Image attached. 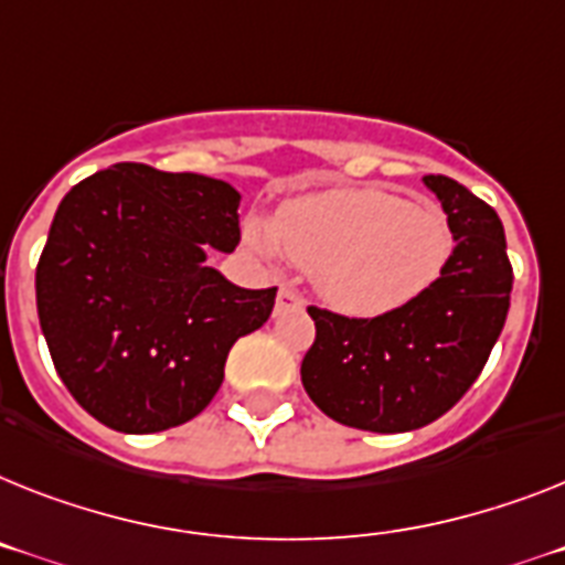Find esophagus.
<instances>
[{
	"label": "esophagus",
	"instance_id": "34e87169",
	"mask_svg": "<svg viewBox=\"0 0 565 565\" xmlns=\"http://www.w3.org/2000/svg\"><path fill=\"white\" fill-rule=\"evenodd\" d=\"M305 307V298L298 296L292 287H281L278 290V298H275V316H281V312H290V310H301Z\"/></svg>",
	"mask_w": 565,
	"mask_h": 565
}]
</instances>
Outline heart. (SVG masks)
<instances>
[{"mask_svg": "<svg viewBox=\"0 0 565 565\" xmlns=\"http://www.w3.org/2000/svg\"><path fill=\"white\" fill-rule=\"evenodd\" d=\"M246 241L260 255L284 249L292 264L310 269L321 301L353 319H379L414 305L439 281L454 253L443 212L411 206L376 186L292 198L273 226L249 221Z\"/></svg>", "mask_w": 565, "mask_h": 565, "instance_id": "heart-1", "label": "heart"}]
</instances>
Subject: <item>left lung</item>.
<instances>
[{
	"mask_svg": "<svg viewBox=\"0 0 565 565\" xmlns=\"http://www.w3.org/2000/svg\"><path fill=\"white\" fill-rule=\"evenodd\" d=\"M425 186L457 241L439 281L379 319L307 307L316 341L301 382L348 428L405 434L448 414L482 373L509 316L514 275L497 212L445 174H425Z\"/></svg>",
	"mask_w": 565,
	"mask_h": 565,
	"instance_id": "1",
	"label": "left lung"
}]
</instances>
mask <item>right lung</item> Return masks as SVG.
I'll use <instances>...</instances> for the list:
<instances>
[{
	"instance_id": "1",
	"label": "right lung",
	"mask_w": 565,
	"mask_h": 565,
	"mask_svg": "<svg viewBox=\"0 0 565 565\" xmlns=\"http://www.w3.org/2000/svg\"><path fill=\"white\" fill-rule=\"evenodd\" d=\"M226 180L114 163L60 203L36 264V312L63 385L120 434L194 419L275 287L244 290L206 264L241 241Z\"/></svg>"
}]
</instances>
